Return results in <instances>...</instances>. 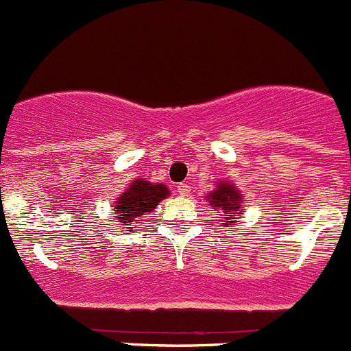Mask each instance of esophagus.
<instances>
[{"label": "esophagus", "mask_w": 351, "mask_h": 351, "mask_svg": "<svg viewBox=\"0 0 351 351\" xmlns=\"http://www.w3.org/2000/svg\"><path fill=\"white\" fill-rule=\"evenodd\" d=\"M177 193H179L180 196H187V194L191 193V186L187 182H180L179 186H177Z\"/></svg>", "instance_id": "obj_1"}]
</instances>
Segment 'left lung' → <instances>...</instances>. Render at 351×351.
I'll use <instances>...</instances> for the list:
<instances>
[{
    "label": "left lung",
    "mask_w": 351,
    "mask_h": 351,
    "mask_svg": "<svg viewBox=\"0 0 351 351\" xmlns=\"http://www.w3.org/2000/svg\"><path fill=\"white\" fill-rule=\"evenodd\" d=\"M242 194L237 187L228 180H220L217 182L215 191H211L206 196V201L211 204V210L215 213H221L218 217V221H221L223 227L235 225L237 218L242 215Z\"/></svg>",
    "instance_id": "obj_1"
}]
</instances>
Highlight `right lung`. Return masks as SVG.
I'll use <instances>...</instances> for the list:
<instances>
[{
    "instance_id": "add662e5",
    "label": "right lung",
    "mask_w": 351,
    "mask_h": 351,
    "mask_svg": "<svg viewBox=\"0 0 351 351\" xmlns=\"http://www.w3.org/2000/svg\"><path fill=\"white\" fill-rule=\"evenodd\" d=\"M171 194L165 184H154L143 179H134L126 191L114 203L112 213L117 215L121 225H131L133 232L138 230L134 223H140L141 217L157 208L162 199Z\"/></svg>"
}]
</instances>
